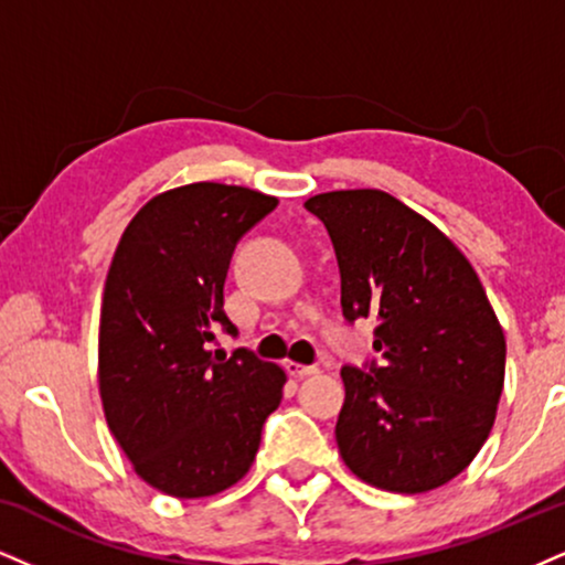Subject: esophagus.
<instances>
[{"label":"esophagus","instance_id":"obj_1","mask_svg":"<svg viewBox=\"0 0 565 565\" xmlns=\"http://www.w3.org/2000/svg\"><path fill=\"white\" fill-rule=\"evenodd\" d=\"M285 372H288L290 377L303 380V377H311V374H317L319 369L317 366H306V364H296V361H285Z\"/></svg>","mask_w":565,"mask_h":565}]
</instances>
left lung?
<instances>
[{"mask_svg":"<svg viewBox=\"0 0 565 565\" xmlns=\"http://www.w3.org/2000/svg\"><path fill=\"white\" fill-rule=\"evenodd\" d=\"M306 209L335 246L343 317L377 322L382 364L340 372V456L380 490H435L471 463L495 422L505 374L495 311L461 250L390 193H319Z\"/></svg>","mask_w":565,"mask_h":565,"instance_id":"left-lung-1","label":"left lung"}]
</instances>
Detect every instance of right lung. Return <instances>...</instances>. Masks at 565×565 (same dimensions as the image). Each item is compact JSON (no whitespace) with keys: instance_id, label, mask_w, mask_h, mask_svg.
<instances>
[{"instance_id":"1","label":"right lung","mask_w":565,"mask_h":565,"mask_svg":"<svg viewBox=\"0 0 565 565\" xmlns=\"http://www.w3.org/2000/svg\"><path fill=\"white\" fill-rule=\"evenodd\" d=\"M277 199L193 183L151 199L125 227L102 301L99 390L136 475L172 498H206L246 475L285 372L248 348L209 351L238 241Z\"/></svg>"}]
</instances>
